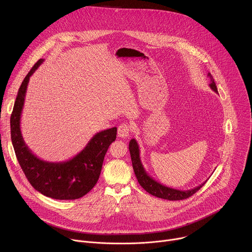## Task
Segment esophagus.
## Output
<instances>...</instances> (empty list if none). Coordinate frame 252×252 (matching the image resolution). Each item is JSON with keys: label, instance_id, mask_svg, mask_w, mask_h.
<instances>
[{"label": "esophagus", "instance_id": "esophagus-1", "mask_svg": "<svg viewBox=\"0 0 252 252\" xmlns=\"http://www.w3.org/2000/svg\"><path fill=\"white\" fill-rule=\"evenodd\" d=\"M131 131V127L129 125H126V124H122L120 125L119 128H118V135L120 137H123V138H126L129 135Z\"/></svg>", "mask_w": 252, "mask_h": 252}]
</instances>
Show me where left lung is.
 <instances>
[{"label": "left lung", "instance_id": "obj_1", "mask_svg": "<svg viewBox=\"0 0 252 252\" xmlns=\"http://www.w3.org/2000/svg\"><path fill=\"white\" fill-rule=\"evenodd\" d=\"M210 79V84H209V88L214 92L219 94L218 92V88L217 85L214 83V80L212 78V76L210 75V73H208L207 75ZM128 150H129V154H130V158H131V163H132V167H133V171L135 173V176L137 178L138 184L141 186V188L145 189L146 191H148L150 194L155 195L157 197L159 198H163V199H167V200H182V199H186L189 196H191L192 194H194L197 190H199L204 184L207 182L206 181L199 185L198 187L191 189H188V190H182V189H172L166 186L161 185L160 183L157 182L156 179H154L143 167L141 160H140V156H139V147L137 141L132 138L129 141L128 145Z\"/></svg>", "mask_w": 252, "mask_h": 252}]
</instances>
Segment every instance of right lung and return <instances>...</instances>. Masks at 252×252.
I'll use <instances>...</instances> for the list:
<instances>
[{
    "mask_svg": "<svg viewBox=\"0 0 252 252\" xmlns=\"http://www.w3.org/2000/svg\"><path fill=\"white\" fill-rule=\"evenodd\" d=\"M44 59L39 60L24 79L11 116V138L18 161L32 187L54 199L70 200L86 195L97 183L104 156L116 140L117 127L95 133L86 148L65 161L50 162L39 158L28 148L21 131V116L31 76Z\"/></svg>",
    "mask_w": 252,
    "mask_h": 252,
    "instance_id": "obj_1",
    "label": "right lung"
}]
</instances>
